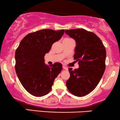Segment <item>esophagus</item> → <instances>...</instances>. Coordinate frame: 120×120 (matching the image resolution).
I'll list each match as a JSON object with an SVG mask.
<instances>
[{"label":"esophagus","mask_w":120,"mask_h":120,"mask_svg":"<svg viewBox=\"0 0 120 120\" xmlns=\"http://www.w3.org/2000/svg\"><path fill=\"white\" fill-rule=\"evenodd\" d=\"M63 69H65V70H68V68L66 67V66H63Z\"/></svg>","instance_id":"1"}]
</instances>
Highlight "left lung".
Instances as JSON below:
<instances>
[{"mask_svg": "<svg viewBox=\"0 0 120 120\" xmlns=\"http://www.w3.org/2000/svg\"><path fill=\"white\" fill-rule=\"evenodd\" d=\"M65 32L75 41L74 59L79 68H69L70 78L66 85L70 93L83 97L93 91L105 72L106 49L96 34L83 28L65 30Z\"/></svg>", "mask_w": 120, "mask_h": 120, "instance_id": "1", "label": "left lung"}]
</instances>
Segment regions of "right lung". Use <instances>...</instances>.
Returning <instances> with one entry per match:
<instances>
[{
	"mask_svg": "<svg viewBox=\"0 0 120 120\" xmlns=\"http://www.w3.org/2000/svg\"><path fill=\"white\" fill-rule=\"evenodd\" d=\"M64 34V30L50 29L31 33L22 40L15 51L16 74L24 89L33 96L42 97L48 94L62 70L61 63L46 65L44 56Z\"/></svg>",
	"mask_w": 120,
	"mask_h": 120,
	"instance_id": "add662e5",
	"label": "right lung"
}]
</instances>
